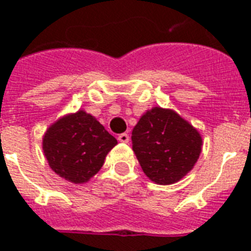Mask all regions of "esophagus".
<instances>
[{
  "mask_svg": "<svg viewBox=\"0 0 251 251\" xmlns=\"http://www.w3.org/2000/svg\"><path fill=\"white\" fill-rule=\"evenodd\" d=\"M118 141L122 142V143H128L129 142V134L127 133H122L118 136Z\"/></svg>",
  "mask_w": 251,
  "mask_h": 251,
  "instance_id": "esophagus-1",
  "label": "esophagus"
}]
</instances>
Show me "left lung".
I'll return each instance as SVG.
<instances>
[{
  "label": "left lung",
  "mask_w": 251,
  "mask_h": 251,
  "mask_svg": "<svg viewBox=\"0 0 251 251\" xmlns=\"http://www.w3.org/2000/svg\"><path fill=\"white\" fill-rule=\"evenodd\" d=\"M132 143L147 177L159 185H171L194 168L202 139L176 112L156 106L142 115L133 128Z\"/></svg>",
  "instance_id": "left-lung-1"
}]
</instances>
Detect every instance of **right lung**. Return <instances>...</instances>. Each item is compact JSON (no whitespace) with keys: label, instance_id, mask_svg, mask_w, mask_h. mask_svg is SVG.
I'll list each match as a JSON object with an SVG mask.
<instances>
[{"label":"right lung","instance_id":"obj_1","mask_svg":"<svg viewBox=\"0 0 251 251\" xmlns=\"http://www.w3.org/2000/svg\"><path fill=\"white\" fill-rule=\"evenodd\" d=\"M118 142L90 114L79 110L55 122L43 139V150L55 174L70 182L89 181Z\"/></svg>","mask_w":251,"mask_h":251}]
</instances>
